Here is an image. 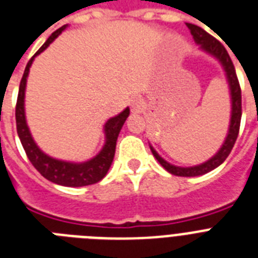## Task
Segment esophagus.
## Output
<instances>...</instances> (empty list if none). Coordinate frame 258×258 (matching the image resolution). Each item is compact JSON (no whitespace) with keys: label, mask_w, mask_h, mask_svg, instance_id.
<instances>
[{"label":"esophagus","mask_w":258,"mask_h":258,"mask_svg":"<svg viewBox=\"0 0 258 258\" xmlns=\"http://www.w3.org/2000/svg\"><path fill=\"white\" fill-rule=\"evenodd\" d=\"M130 106H131V111H133L134 114H139V112L144 110V102L140 96L133 98L131 102H130Z\"/></svg>","instance_id":"esophagus-1"}]
</instances>
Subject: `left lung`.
Listing matches in <instances>:
<instances>
[{"mask_svg": "<svg viewBox=\"0 0 258 258\" xmlns=\"http://www.w3.org/2000/svg\"><path fill=\"white\" fill-rule=\"evenodd\" d=\"M185 25H187L190 34L194 37L195 43L199 45V49L204 51L205 54L211 55L212 58H215L221 64L224 74H225L228 89H229V96H231V119H229V127H228L227 136H225L221 147L219 148V151L213 155L212 158H209L207 162L202 163V164L192 165V167H180V165L171 164L165 159H163L158 154V151L155 150L151 144L150 148L152 155L162 164V167H164L165 171H168L169 173L176 175V176L195 177L202 176V175L211 172L212 169L217 168L219 165L223 164L224 160L228 158V155L231 154L234 142L237 139L240 122H241V90H240V85H238L236 70H234L233 63H232L231 56H229L228 51L225 50V47L217 39L213 38L212 35L208 34L205 30H203L202 27L192 24Z\"/></svg>", "mask_w": 258, "mask_h": 258, "instance_id": "obj_1", "label": "left lung"}]
</instances>
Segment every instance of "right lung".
Masks as SVG:
<instances>
[{"label": "right lung", "mask_w": 258, "mask_h": 258, "mask_svg": "<svg viewBox=\"0 0 258 258\" xmlns=\"http://www.w3.org/2000/svg\"><path fill=\"white\" fill-rule=\"evenodd\" d=\"M68 27V25L59 27L53 34L50 35L47 41L42 45L41 49L34 54V56L29 60L25 69L24 77L21 79L20 91H18V99H17L16 107V122H17V133L20 136L21 143L26 152L27 158L34 165L35 169L41 173L42 176L63 187H85L90 184L98 183L106 176L108 172L112 160L115 156V147H116V140H118L119 133L124 124L125 119L128 118L130 108L125 107L122 112L110 118L103 125L104 143L103 147L95 156H93L86 162H69L50 156L38 147L35 143L34 138L31 135L30 128L26 122V112H25V93H26L27 77L30 73V68L34 58L45 51L53 43L54 39Z\"/></svg>", "instance_id": "add662e5"}]
</instances>
